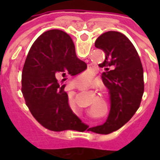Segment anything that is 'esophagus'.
<instances>
[{
  "label": "esophagus",
  "mask_w": 160,
  "mask_h": 160,
  "mask_svg": "<svg viewBox=\"0 0 160 160\" xmlns=\"http://www.w3.org/2000/svg\"><path fill=\"white\" fill-rule=\"evenodd\" d=\"M80 88H81V90H86V89H87V87H85V86H83V87H80Z\"/></svg>",
  "instance_id": "esophagus-1"
}]
</instances>
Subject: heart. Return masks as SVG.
I'll return each mask as SVG.
<instances>
[{
    "label": "heart",
    "instance_id": "obj_1",
    "mask_svg": "<svg viewBox=\"0 0 160 160\" xmlns=\"http://www.w3.org/2000/svg\"><path fill=\"white\" fill-rule=\"evenodd\" d=\"M79 80H80V81L81 83L85 84V85H88V84L90 83L89 79H88V78H86V77H80Z\"/></svg>",
    "mask_w": 160,
    "mask_h": 160
}]
</instances>
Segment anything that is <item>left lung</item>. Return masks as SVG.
<instances>
[{"label": "left lung", "instance_id": "1", "mask_svg": "<svg viewBox=\"0 0 160 160\" xmlns=\"http://www.w3.org/2000/svg\"><path fill=\"white\" fill-rule=\"evenodd\" d=\"M95 47L105 53L98 66L104 69L102 79L109 91L111 110L104 124L88 130L110 134L123 126L140 107L144 92L143 68L134 46L122 33H103Z\"/></svg>", "mask_w": 160, "mask_h": 160}]
</instances>
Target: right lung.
Wrapping results in <instances>:
<instances>
[{
    "mask_svg": "<svg viewBox=\"0 0 160 160\" xmlns=\"http://www.w3.org/2000/svg\"><path fill=\"white\" fill-rule=\"evenodd\" d=\"M87 64L75 54L68 34L49 30L31 47L22 71V91L31 113L43 127L52 131L77 130L83 122L74 114L64 92L67 75H76Z\"/></svg>",
    "mask_w": 160,
    "mask_h": 160,
    "instance_id": "right-lung-1",
    "label": "right lung"
}]
</instances>
